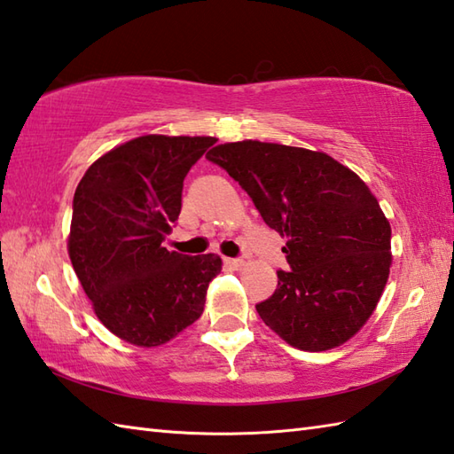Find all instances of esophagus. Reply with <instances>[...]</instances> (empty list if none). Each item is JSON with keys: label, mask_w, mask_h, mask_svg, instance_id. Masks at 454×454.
<instances>
[{"label": "esophagus", "mask_w": 454, "mask_h": 454, "mask_svg": "<svg viewBox=\"0 0 454 454\" xmlns=\"http://www.w3.org/2000/svg\"><path fill=\"white\" fill-rule=\"evenodd\" d=\"M224 265L228 269H232V271H238V269L244 267V259H230V257H226L224 259Z\"/></svg>", "instance_id": "1"}]
</instances>
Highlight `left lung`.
I'll return each instance as SVG.
<instances>
[{"label":"left lung","mask_w":454,"mask_h":454,"mask_svg":"<svg viewBox=\"0 0 454 454\" xmlns=\"http://www.w3.org/2000/svg\"><path fill=\"white\" fill-rule=\"evenodd\" d=\"M207 158L286 238L291 271H277V291L255 306L265 325L310 353L349 341L372 316L392 265L390 222L366 183L324 152L275 142L218 144Z\"/></svg>","instance_id":"left-lung-1"}]
</instances>
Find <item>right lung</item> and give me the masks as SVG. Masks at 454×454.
<instances>
[{"instance_id": "right-lung-1", "label": "right lung", "mask_w": 454, "mask_h": 454, "mask_svg": "<svg viewBox=\"0 0 454 454\" xmlns=\"http://www.w3.org/2000/svg\"><path fill=\"white\" fill-rule=\"evenodd\" d=\"M215 142L144 134L95 160L75 189L67 255L95 316L122 341L163 345L205 310L222 259L161 242L179 218L183 179Z\"/></svg>"}]
</instances>
